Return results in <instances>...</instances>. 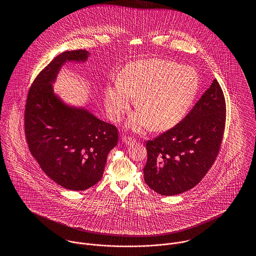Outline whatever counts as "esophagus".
Instances as JSON below:
<instances>
[{
    "label": "esophagus",
    "instance_id": "34e87169",
    "mask_svg": "<svg viewBox=\"0 0 256 256\" xmlns=\"http://www.w3.org/2000/svg\"><path fill=\"white\" fill-rule=\"evenodd\" d=\"M122 141L126 144V145H130V144H132L135 142V138L132 135H124L122 136Z\"/></svg>",
    "mask_w": 256,
    "mask_h": 256
}]
</instances>
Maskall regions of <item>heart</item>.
I'll list each match as a JSON object with an SVG mask.
<instances>
[{"label": "heart", "instance_id": "heart-1", "mask_svg": "<svg viewBox=\"0 0 256 256\" xmlns=\"http://www.w3.org/2000/svg\"><path fill=\"white\" fill-rule=\"evenodd\" d=\"M200 82L195 71L160 58L134 61L122 69L120 80L106 86V111L114 121L122 119L135 97L138 111L130 124L141 130H168L182 120L195 100Z\"/></svg>", "mask_w": 256, "mask_h": 256}]
</instances>
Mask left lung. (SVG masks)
Returning a JSON list of instances; mask_svg holds the SVG:
<instances>
[{
  "instance_id": "8db88e82",
  "label": "left lung",
  "mask_w": 256,
  "mask_h": 256,
  "mask_svg": "<svg viewBox=\"0 0 256 256\" xmlns=\"http://www.w3.org/2000/svg\"><path fill=\"white\" fill-rule=\"evenodd\" d=\"M226 106L217 80L182 122L146 143L148 186L162 196L182 194L200 182L219 154Z\"/></svg>"
}]
</instances>
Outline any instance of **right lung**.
<instances>
[{
  "mask_svg": "<svg viewBox=\"0 0 256 256\" xmlns=\"http://www.w3.org/2000/svg\"><path fill=\"white\" fill-rule=\"evenodd\" d=\"M86 50H66L37 74L28 92L24 126L28 150L41 169L62 187L82 191L100 180L110 150L118 143L114 124L86 108H70L54 94L66 61H86Z\"/></svg>",
  "mask_w": 256,
  "mask_h": 256,
  "instance_id": "right-lung-1",
  "label": "right lung"
}]
</instances>
